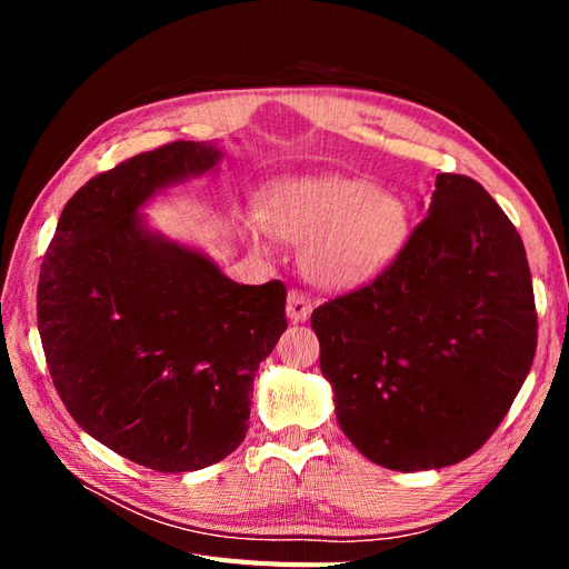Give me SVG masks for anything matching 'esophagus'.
Listing matches in <instances>:
<instances>
[{
	"label": "esophagus",
	"instance_id": "1",
	"mask_svg": "<svg viewBox=\"0 0 569 569\" xmlns=\"http://www.w3.org/2000/svg\"><path fill=\"white\" fill-rule=\"evenodd\" d=\"M313 311V303L311 299H308L306 295H301V291H289L287 297V318L291 322H306L308 316H311Z\"/></svg>",
	"mask_w": 569,
	"mask_h": 569
}]
</instances>
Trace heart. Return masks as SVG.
I'll list each match as a JSON object with an SVG mask.
<instances>
[{"mask_svg": "<svg viewBox=\"0 0 569 569\" xmlns=\"http://www.w3.org/2000/svg\"><path fill=\"white\" fill-rule=\"evenodd\" d=\"M242 232L258 251L268 234L301 244L299 266L313 284L349 291L375 280L406 244V203L347 176H289L272 180Z\"/></svg>", "mask_w": 569, "mask_h": 569, "instance_id": "b5f03b06", "label": "heart"}]
</instances>
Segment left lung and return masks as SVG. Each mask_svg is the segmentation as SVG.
<instances>
[{"label":"left lung","instance_id":"left-lung-1","mask_svg":"<svg viewBox=\"0 0 569 569\" xmlns=\"http://www.w3.org/2000/svg\"><path fill=\"white\" fill-rule=\"evenodd\" d=\"M341 432L399 472L472 456L537 351L525 244L472 178L439 173L427 216L372 284L316 308Z\"/></svg>","mask_w":569,"mask_h":569}]
</instances>
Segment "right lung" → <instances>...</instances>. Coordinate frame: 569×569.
Wrapping results in <instances>:
<instances>
[{
	"mask_svg": "<svg viewBox=\"0 0 569 569\" xmlns=\"http://www.w3.org/2000/svg\"><path fill=\"white\" fill-rule=\"evenodd\" d=\"M220 161L218 142H173L92 178L63 206L40 270L61 401L90 437L159 472L209 468L244 441L253 377L287 330L280 280L232 282L142 213Z\"/></svg>",
	"mask_w": 569,
	"mask_h": 569,
	"instance_id": "right-lung-1",
	"label": "right lung"
}]
</instances>
